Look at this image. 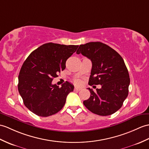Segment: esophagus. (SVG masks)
<instances>
[{"label": "esophagus", "mask_w": 149, "mask_h": 149, "mask_svg": "<svg viewBox=\"0 0 149 149\" xmlns=\"http://www.w3.org/2000/svg\"><path fill=\"white\" fill-rule=\"evenodd\" d=\"M81 90V88H77V87H75L74 88V91H79Z\"/></svg>", "instance_id": "obj_1"}]
</instances>
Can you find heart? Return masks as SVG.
I'll list each match as a JSON object with an SVG mask.
<instances>
[{
	"instance_id": "heart-1",
	"label": "heart",
	"mask_w": 149,
	"mask_h": 149,
	"mask_svg": "<svg viewBox=\"0 0 149 149\" xmlns=\"http://www.w3.org/2000/svg\"><path fill=\"white\" fill-rule=\"evenodd\" d=\"M74 83L77 85H80L81 84V81L80 79H75L74 81Z\"/></svg>"
}]
</instances>
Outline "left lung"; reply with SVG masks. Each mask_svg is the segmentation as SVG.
I'll use <instances>...</instances> for the list:
<instances>
[{"instance_id":"left-lung-1","label":"left lung","mask_w":149,"mask_h":149,"mask_svg":"<svg viewBox=\"0 0 149 149\" xmlns=\"http://www.w3.org/2000/svg\"><path fill=\"white\" fill-rule=\"evenodd\" d=\"M76 53H81L92 62L89 85L100 84L83 102L89 111L99 116L112 115L122 107L128 95L130 79L128 71L120 55L110 46L100 42L81 44Z\"/></svg>"}]
</instances>
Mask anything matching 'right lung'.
I'll list each match as a JSON object with an SVG mask.
<instances>
[{"label": "right lung", "mask_w": 149, "mask_h": 149, "mask_svg": "<svg viewBox=\"0 0 149 149\" xmlns=\"http://www.w3.org/2000/svg\"><path fill=\"white\" fill-rule=\"evenodd\" d=\"M79 46L46 43L30 53L18 76V91L27 109L40 117L56 113L63 108L74 86L66 82L60 88L52 81L66 67V61Z\"/></svg>", "instance_id": "1"}]
</instances>
